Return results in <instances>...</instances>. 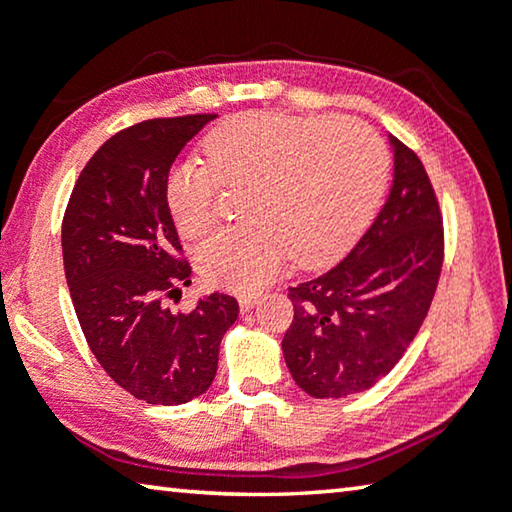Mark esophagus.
<instances>
[{
	"label": "esophagus",
	"mask_w": 512,
	"mask_h": 512,
	"mask_svg": "<svg viewBox=\"0 0 512 512\" xmlns=\"http://www.w3.org/2000/svg\"><path fill=\"white\" fill-rule=\"evenodd\" d=\"M257 305V296H239L241 312H250Z\"/></svg>",
	"instance_id": "1"
}]
</instances>
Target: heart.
<instances>
[{
    "mask_svg": "<svg viewBox=\"0 0 512 512\" xmlns=\"http://www.w3.org/2000/svg\"><path fill=\"white\" fill-rule=\"evenodd\" d=\"M205 164H175L166 205L177 232L196 239L212 223L218 184H246L248 223L209 234L196 264L209 285L237 294L262 289L294 253L303 269L344 255L376 214L387 152L376 134L346 118L239 113L202 143Z\"/></svg>",
    "mask_w": 512,
    "mask_h": 512,
    "instance_id": "1",
    "label": "heart"
}]
</instances>
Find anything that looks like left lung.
<instances>
[{"mask_svg":"<svg viewBox=\"0 0 512 512\" xmlns=\"http://www.w3.org/2000/svg\"><path fill=\"white\" fill-rule=\"evenodd\" d=\"M394 180L383 209L342 262L289 289L294 321L282 355L314 399L378 383L424 323L442 271L435 191L415 152L389 134Z\"/></svg>","mask_w":512,"mask_h":512,"instance_id":"left-lung-1","label":"left lung"}]
</instances>
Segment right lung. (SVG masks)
<instances>
[{
    "mask_svg": "<svg viewBox=\"0 0 512 512\" xmlns=\"http://www.w3.org/2000/svg\"><path fill=\"white\" fill-rule=\"evenodd\" d=\"M212 113L145 120L102 145L72 189L63 216V269L79 326L102 369L145 403L182 405L205 394L237 298L200 296L170 312L164 296L191 285L166 205L177 154Z\"/></svg>",
    "mask_w": 512,
    "mask_h": 512,
    "instance_id": "right-lung-1",
    "label": "right lung"
}]
</instances>
